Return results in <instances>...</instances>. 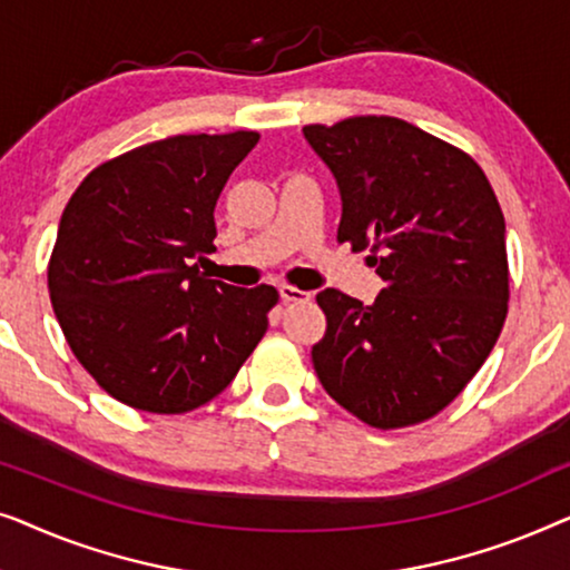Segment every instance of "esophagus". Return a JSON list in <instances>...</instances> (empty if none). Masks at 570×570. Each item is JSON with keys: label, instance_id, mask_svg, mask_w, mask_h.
<instances>
[{"label": "esophagus", "instance_id": "34e87169", "mask_svg": "<svg viewBox=\"0 0 570 570\" xmlns=\"http://www.w3.org/2000/svg\"><path fill=\"white\" fill-rule=\"evenodd\" d=\"M279 298L285 303H306L311 301V293L301 291V287H293V285H279Z\"/></svg>", "mask_w": 570, "mask_h": 570}]
</instances>
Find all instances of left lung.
I'll list each match as a JSON object with an SVG mask.
<instances>
[{
	"instance_id": "left-lung-1",
	"label": "left lung",
	"mask_w": 570,
	"mask_h": 570,
	"mask_svg": "<svg viewBox=\"0 0 570 570\" xmlns=\"http://www.w3.org/2000/svg\"><path fill=\"white\" fill-rule=\"evenodd\" d=\"M337 178V240L371 248V306L326 287L314 357L334 402L381 431L439 415L470 384L509 314L505 220L470 155L394 116L303 127Z\"/></svg>"
}]
</instances>
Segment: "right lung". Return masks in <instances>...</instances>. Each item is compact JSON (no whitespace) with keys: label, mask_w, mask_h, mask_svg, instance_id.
<instances>
[{"label":"right lung","mask_w":570,"mask_h":570,"mask_svg":"<svg viewBox=\"0 0 570 570\" xmlns=\"http://www.w3.org/2000/svg\"><path fill=\"white\" fill-rule=\"evenodd\" d=\"M256 131L176 135L85 176L61 215L49 295L82 368L129 407L181 415L215 400L267 332L272 285L207 279L215 205Z\"/></svg>","instance_id":"right-lung-1"}]
</instances>
